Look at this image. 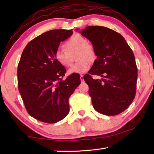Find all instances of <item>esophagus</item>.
I'll use <instances>...</instances> for the list:
<instances>
[{"label":"esophagus","mask_w":154,"mask_h":154,"mask_svg":"<svg viewBox=\"0 0 154 154\" xmlns=\"http://www.w3.org/2000/svg\"><path fill=\"white\" fill-rule=\"evenodd\" d=\"M80 79H81V81H82V82H84V80H83V76L82 75H80Z\"/></svg>","instance_id":"1"}]
</instances>
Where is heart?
<instances>
[{
	"instance_id": "1",
	"label": "heart",
	"mask_w": 154,
	"mask_h": 154,
	"mask_svg": "<svg viewBox=\"0 0 154 154\" xmlns=\"http://www.w3.org/2000/svg\"><path fill=\"white\" fill-rule=\"evenodd\" d=\"M64 48L57 49L54 53V58L62 66L67 67L71 65L70 54L77 51L76 60L68 71L69 75L83 73L90 69V62H94L97 55L94 47L88 43V40L79 34H75L64 43Z\"/></svg>"
}]
</instances>
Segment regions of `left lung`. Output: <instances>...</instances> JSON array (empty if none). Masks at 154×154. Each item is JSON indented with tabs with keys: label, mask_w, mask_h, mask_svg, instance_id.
<instances>
[{
	"label": "left lung",
	"mask_w": 154,
	"mask_h": 154,
	"mask_svg": "<svg viewBox=\"0 0 154 154\" xmlns=\"http://www.w3.org/2000/svg\"><path fill=\"white\" fill-rule=\"evenodd\" d=\"M79 32L92 43L97 55L89 74L83 77L94 108L106 116L122 113L136 94L137 67L133 52L120 34L108 28L91 26ZM90 74L102 78L94 80Z\"/></svg>",
	"instance_id": "left-lung-1"
}]
</instances>
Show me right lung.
<instances>
[{"label": "right lung", "mask_w": 154, "mask_h": 154, "mask_svg": "<svg viewBox=\"0 0 154 154\" xmlns=\"http://www.w3.org/2000/svg\"><path fill=\"white\" fill-rule=\"evenodd\" d=\"M72 35L71 30L48 31L28 43L21 56L18 89L28 113L37 120L56 123L69 113V98L81 83L79 75L62 79L66 71L54 53Z\"/></svg>", "instance_id": "right-lung-1"}]
</instances>
